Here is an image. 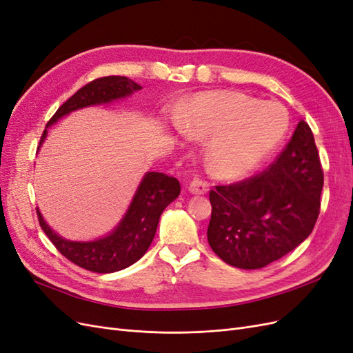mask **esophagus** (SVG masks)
<instances>
[{"label": "esophagus", "instance_id": "obj_1", "mask_svg": "<svg viewBox=\"0 0 353 353\" xmlns=\"http://www.w3.org/2000/svg\"><path fill=\"white\" fill-rule=\"evenodd\" d=\"M188 188H190L191 193H194V194H205V193H208L209 184H208L206 179H203L200 176H194L193 181L190 183Z\"/></svg>", "mask_w": 353, "mask_h": 353}]
</instances>
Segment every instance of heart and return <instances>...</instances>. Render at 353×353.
Returning <instances> with one entry per match:
<instances>
[{"label": "heart", "mask_w": 353, "mask_h": 353, "mask_svg": "<svg viewBox=\"0 0 353 353\" xmlns=\"http://www.w3.org/2000/svg\"><path fill=\"white\" fill-rule=\"evenodd\" d=\"M193 137H210L205 159L210 172L223 179H239L258 168L290 130V116L279 103L239 91L197 94L179 116Z\"/></svg>", "instance_id": "1"}]
</instances>
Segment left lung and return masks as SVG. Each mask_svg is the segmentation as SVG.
Returning <instances> with one entry per match:
<instances>
[{"instance_id":"left-lung-1","label":"left lung","mask_w":353,"mask_h":353,"mask_svg":"<svg viewBox=\"0 0 353 353\" xmlns=\"http://www.w3.org/2000/svg\"><path fill=\"white\" fill-rule=\"evenodd\" d=\"M323 185L314 134L301 121L265 170L210 190L209 245L223 262L241 270L279 261L312 232Z\"/></svg>"}]
</instances>
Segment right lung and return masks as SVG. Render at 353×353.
I'll use <instances>...</instances> for the list:
<instances>
[{
    "label": "right lung",
    "instance_id": "right-lung-1",
    "mask_svg": "<svg viewBox=\"0 0 353 353\" xmlns=\"http://www.w3.org/2000/svg\"><path fill=\"white\" fill-rule=\"evenodd\" d=\"M138 90H141V85L125 77L94 79L74 92L66 103H63L47 122L46 128L73 110L122 99ZM46 135L47 130L41 135L39 145L44 141ZM179 193L181 185L176 178L160 172H148L141 181L130 209L117 228L108 237L87 243L69 241L59 237L47 225L39 210H37V215L42 231L66 259L91 272L109 274L125 270L143 258L153 241L160 215Z\"/></svg>",
    "mask_w": 353,
    "mask_h": 353
}]
</instances>
